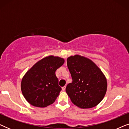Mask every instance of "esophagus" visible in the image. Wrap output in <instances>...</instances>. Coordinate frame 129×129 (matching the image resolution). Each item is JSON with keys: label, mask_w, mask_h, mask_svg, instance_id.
Segmentation results:
<instances>
[{"label": "esophagus", "mask_w": 129, "mask_h": 129, "mask_svg": "<svg viewBox=\"0 0 129 129\" xmlns=\"http://www.w3.org/2000/svg\"><path fill=\"white\" fill-rule=\"evenodd\" d=\"M61 89H62V90H63V91H64L65 89H66V86H63V87H61Z\"/></svg>", "instance_id": "esophagus-1"}]
</instances>
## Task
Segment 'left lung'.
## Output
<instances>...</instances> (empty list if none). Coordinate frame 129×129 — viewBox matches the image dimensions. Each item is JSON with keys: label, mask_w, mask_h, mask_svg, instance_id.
<instances>
[{"label": "left lung", "mask_w": 129, "mask_h": 129, "mask_svg": "<svg viewBox=\"0 0 129 129\" xmlns=\"http://www.w3.org/2000/svg\"><path fill=\"white\" fill-rule=\"evenodd\" d=\"M67 65L72 82L66 91L72 103L82 109L98 105L107 90L106 78L101 70L91 60L79 55L68 57Z\"/></svg>", "instance_id": "obj_1"}]
</instances>
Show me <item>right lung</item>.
<instances>
[{"mask_svg":"<svg viewBox=\"0 0 129 129\" xmlns=\"http://www.w3.org/2000/svg\"><path fill=\"white\" fill-rule=\"evenodd\" d=\"M64 62L63 58L49 56L38 61L27 72L21 82V90L30 105L45 107L55 102L61 90L55 72Z\"/></svg>","mask_w":129,"mask_h":129,"instance_id":"obj_1","label":"right lung"}]
</instances>
